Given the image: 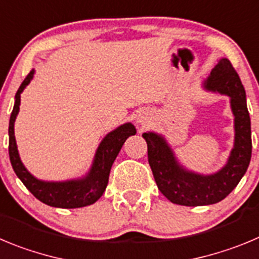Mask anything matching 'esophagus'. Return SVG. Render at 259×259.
Masks as SVG:
<instances>
[{
    "instance_id": "1",
    "label": "esophagus",
    "mask_w": 259,
    "mask_h": 259,
    "mask_svg": "<svg viewBox=\"0 0 259 259\" xmlns=\"http://www.w3.org/2000/svg\"><path fill=\"white\" fill-rule=\"evenodd\" d=\"M149 122H150V114H149V111L146 110L140 111L139 115H137L136 118L137 124H139L140 127H145V125L149 124Z\"/></svg>"
}]
</instances>
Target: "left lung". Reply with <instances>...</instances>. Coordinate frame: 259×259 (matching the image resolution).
<instances>
[{"instance_id":"1","label":"left lung","mask_w":259,"mask_h":259,"mask_svg":"<svg viewBox=\"0 0 259 259\" xmlns=\"http://www.w3.org/2000/svg\"><path fill=\"white\" fill-rule=\"evenodd\" d=\"M201 87L208 92L230 97L234 115V148L221 169L210 175L187 169L179 162L163 135H142L148 144L149 164L158 189L169 201L186 207L210 205L224 200L243 179L252 158V131L245 90L229 59L218 60Z\"/></svg>"}]
</instances>
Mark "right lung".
<instances>
[{
    "label": "right lung",
    "instance_id": "1",
    "mask_svg": "<svg viewBox=\"0 0 259 259\" xmlns=\"http://www.w3.org/2000/svg\"><path fill=\"white\" fill-rule=\"evenodd\" d=\"M34 69L30 70L15 95L13 113L9 123V155L14 172L25 185L30 193L39 201L55 208H80L91 205L101 198L109 181V173L114 160L119 154L123 144L130 136L136 135V128L132 123H124L109 132L99 144L89 172L79 179L65 181H44L34 177L21 162L16 145L14 124L20 106V95L34 77Z\"/></svg>",
    "mask_w": 259,
    "mask_h": 259
}]
</instances>
